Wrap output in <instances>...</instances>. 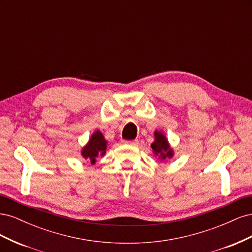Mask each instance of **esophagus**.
Listing matches in <instances>:
<instances>
[{
    "mask_svg": "<svg viewBox=\"0 0 252 252\" xmlns=\"http://www.w3.org/2000/svg\"><path fill=\"white\" fill-rule=\"evenodd\" d=\"M122 143L128 144V145H133V146H135V145L139 144V141L138 140H133V141H125V140H123V141H122Z\"/></svg>",
    "mask_w": 252,
    "mask_h": 252,
    "instance_id": "obj_1",
    "label": "esophagus"
}]
</instances>
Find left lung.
Returning <instances> with one entry per match:
<instances>
[{
    "instance_id": "left-lung-1",
    "label": "left lung",
    "mask_w": 252,
    "mask_h": 252,
    "mask_svg": "<svg viewBox=\"0 0 252 252\" xmlns=\"http://www.w3.org/2000/svg\"><path fill=\"white\" fill-rule=\"evenodd\" d=\"M156 140L151 144V148L154 149V154L156 156H158L159 159H165V158H170L173 156V151L170 148L168 141L166 140L165 135L162 132H155Z\"/></svg>"
}]
</instances>
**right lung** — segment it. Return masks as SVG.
<instances>
[{
  "label": "right lung",
  "mask_w": 252,
  "mask_h": 252,
  "mask_svg": "<svg viewBox=\"0 0 252 252\" xmlns=\"http://www.w3.org/2000/svg\"><path fill=\"white\" fill-rule=\"evenodd\" d=\"M106 145H107V142L105 141L102 132L97 130L93 135H91L88 144L83 148L82 156H83V158L90 159L91 164H94L95 158L98 155H101V156L105 155V152H106L105 150H106V147H107Z\"/></svg>",
  "instance_id": "add662e5"
}]
</instances>
